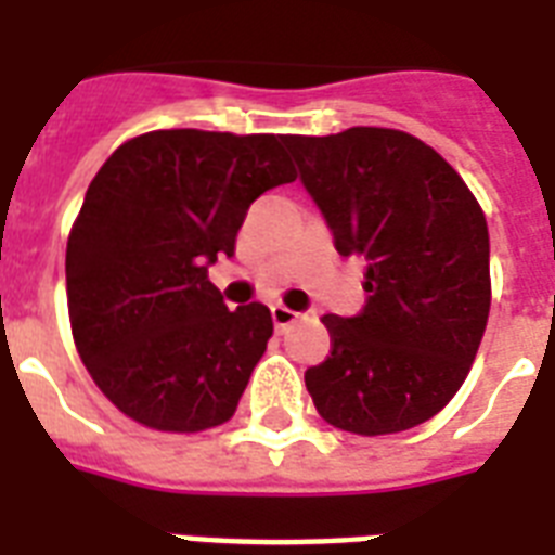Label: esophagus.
Instances as JSON below:
<instances>
[{
	"label": "esophagus",
	"mask_w": 555,
	"mask_h": 555,
	"mask_svg": "<svg viewBox=\"0 0 555 555\" xmlns=\"http://www.w3.org/2000/svg\"><path fill=\"white\" fill-rule=\"evenodd\" d=\"M270 317H273V325H276L279 331L287 328V325H294V322L299 320V313L291 311L287 305H273V308H270Z\"/></svg>",
	"instance_id": "1"
}]
</instances>
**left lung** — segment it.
Masks as SVG:
<instances>
[{"mask_svg": "<svg viewBox=\"0 0 555 555\" xmlns=\"http://www.w3.org/2000/svg\"><path fill=\"white\" fill-rule=\"evenodd\" d=\"M339 256L365 261L357 317H322L331 357L305 371L317 412L343 431L426 423L469 374L490 317V233L455 169L412 134L354 126L287 134Z\"/></svg>", "mask_w": 555, "mask_h": 555, "instance_id": "8db88e82", "label": "left lung"}]
</instances>
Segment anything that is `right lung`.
I'll use <instances>...</instances> for the list:
<instances>
[{"mask_svg": "<svg viewBox=\"0 0 555 555\" xmlns=\"http://www.w3.org/2000/svg\"><path fill=\"white\" fill-rule=\"evenodd\" d=\"M285 134L158 129L112 152L68 235L74 346L98 388L158 431L230 421L273 334L268 305L230 311L207 268L235 253L261 192L296 178Z\"/></svg>", "mask_w": 555, "mask_h": 555, "instance_id": "right-lung-1", "label": "right lung"}]
</instances>
